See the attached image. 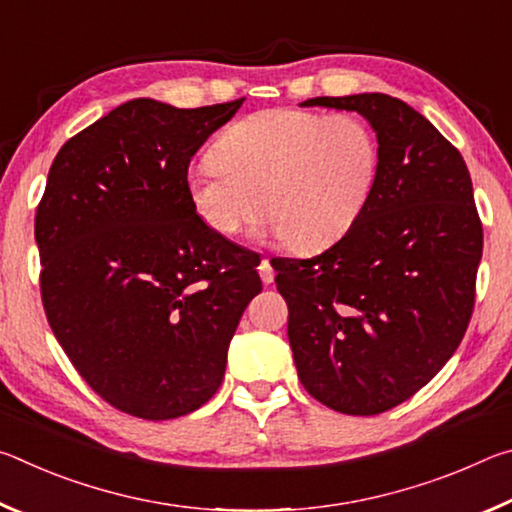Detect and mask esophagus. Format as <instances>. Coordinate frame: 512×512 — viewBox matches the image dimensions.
I'll list each match as a JSON object with an SVG mask.
<instances>
[{"instance_id":"1","label":"esophagus","mask_w":512,"mask_h":512,"mask_svg":"<svg viewBox=\"0 0 512 512\" xmlns=\"http://www.w3.org/2000/svg\"><path fill=\"white\" fill-rule=\"evenodd\" d=\"M259 275H262L264 284H273V280H275V271H273L271 259H262V264H259Z\"/></svg>"}]
</instances>
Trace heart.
<instances>
[{"label":"heart","mask_w":512,"mask_h":512,"mask_svg":"<svg viewBox=\"0 0 512 512\" xmlns=\"http://www.w3.org/2000/svg\"><path fill=\"white\" fill-rule=\"evenodd\" d=\"M377 173L379 142L363 119L271 108L225 128L212 162L189 169L187 194L219 235H235L262 210L264 235L311 253L357 223Z\"/></svg>","instance_id":"heart-1"}]
</instances>
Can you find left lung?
Here are the masks:
<instances>
[{
    "instance_id": "obj_1",
    "label": "left lung",
    "mask_w": 512,
    "mask_h": 512,
    "mask_svg": "<svg viewBox=\"0 0 512 512\" xmlns=\"http://www.w3.org/2000/svg\"><path fill=\"white\" fill-rule=\"evenodd\" d=\"M300 106L359 112L377 135L379 173L339 244L271 262L293 361L318 402L377 415L429 384L470 323L483 250L470 171L427 117L388 94Z\"/></svg>"
}]
</instances>
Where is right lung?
Segmentation results:
<instances>
[{"label":"right lung","mask_w":512,"mask_h":512,"mask_svg":"<svg viewBox=\"0 0 512 512\" xmlns=\"http://www.w3.org/2000/svg\"><path fill=\"white\" fill-rule=\"evenodd\" d=\"M241 103L126 101L49 169L36 214L47 320L92 391L135 418L210 400L262 291L257 255L214 232L187 194L194 153Z\"/></svg>","instance_id":"right-lung-1"}]
</instances>
